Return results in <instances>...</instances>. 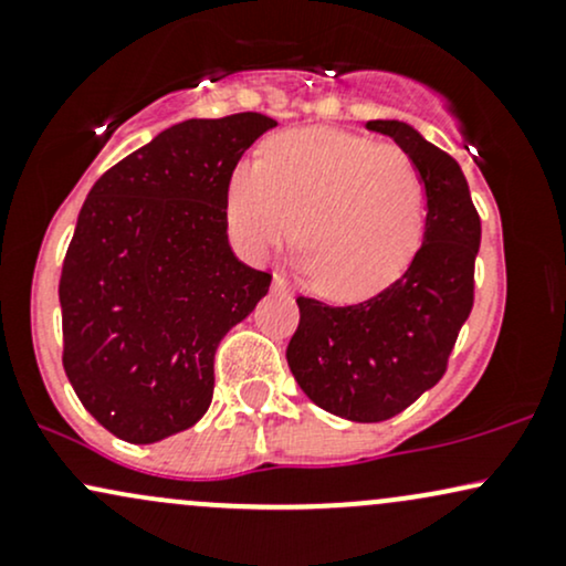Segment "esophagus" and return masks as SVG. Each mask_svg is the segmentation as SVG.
Listing matches in <instances>:
<instances>
[{"mask_svg": "<svg viewBox=\"0 0 566 566\" xmlns=\"http://www.w3.org/2000/svg\"><path fill=\"white\" fill-rule=\"evenodd\" d=\"M290 287H287V279H284L282 274H276L274 276V292H287Z\"/></svg>", "mask_w": 566, "mask_h": 566, "instance_id": "34e87169", "label": "esophagus"}]
</instances>
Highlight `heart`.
I'll list each match as a JSON object with an SVG mask.
<instances>
[{"label": "heart", "instance_id": "1", "mask_svg": "<svg viewBox=\"0 0 566 566\" xmlns=\"http://www.w3.org/2000/svg\"><path fill=\"white\" fill-rule=\"evenodd\" d=\"M426 188L405 151L335 129H295L229 184V226L252 258L290 242L314 287L356 297L407 269L423 237Z\"/></svg>", "mask_w": 566, "mask_h": 566}]
</instances>
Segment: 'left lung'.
Masks as SVG:
<instances>
[{
    "label": "left lung",
    "mask_w": 566,
    "mask_h": 566,
    "mask_svg": "<svg viewBox=\"0 0 566 566\" xmlns=\"http://www.w3.org/2000/svg\"><path fill=\"white\" fill-rule=\"evenodd\" d=\"M367 127L394 138L420 170L428 199L423 244L405 274L367 301L329 305L297 295L301 324L287 361L314 405L354 423H382L447 373L473 308L482 220L450 154L405 122L375 119Z\"/></svg>",
    "instance_id": "obj_1"
}]
</instances>
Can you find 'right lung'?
Wrapping results in <instances>:
<instances>
[{
    "instance_id": "1",
    "label": "right lung",
    "mask_w": 566,
    "mask_h": 566,
    "mask_svg": "<svg viewBox=\"0 0 566 566\" xmlns=\"http://www.w3.org/2000/svg\"><path fill=\"white\" fill-rule=\"evenodd\" d=\"M269 116L180 122L97 178L63 258V369L129 444L191 428L218 343L271 287L229 247V184Z\"/></svg>"
}]
</instances>
